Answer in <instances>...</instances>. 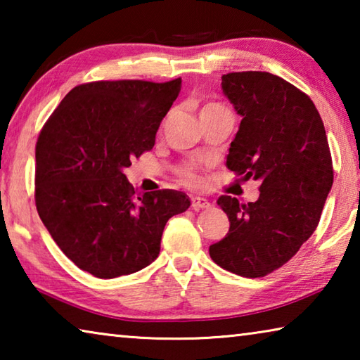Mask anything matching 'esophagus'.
<instances>
[{
	"mask_svg": "<svg viewBox=\"0 0 360 360\" xmlns=\"http://www.w3.org/2000/svg\"><path fill=\"white\" fill-rule=\"evenodd\" d=\"M211 203L208 202L206 198H202V197H192V208L195 211H200V210H206L210 208Z\"/></svg>",
	"mask_w": 360,
	"mask_h": 360,
	"instance_id": "obj_1",
	"label": "esophagus"
}]
</instances>
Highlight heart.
I'll list each match as a JSON object with an SVG mask.
<instances>
[{"label":"heart","instance_id":"1","mask_svg":"<svg viewBox=\"0 0 360 360\" xmlns=\"http://www.w3.org/2000/svg\"><path fill=\"white\" fill-rule=\"evenodd\" d=\"M214 106H221V105H216V103H210V105H206L203 109H208V108H214ZM178 178L182 182V184H187V186H193L198 182L197 178V168L192 163H187V165L181 167L178 169Z\"/></svg>","mask_w":360,"mask_h":360}]
</instances>
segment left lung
Segmentation results:
<instances>
[{"mask_svg": "<svg viewBox=\"0 0 360 360\" xmlns=\"http://www.w3.org/2000/svg\"><path fill=\"white\" fill-rule=\"evenodd\" d=\"M222 90L243 117L227 168L260 181V195L248 205L219 197L230 229L210 255L235 275L262 278L294 257L318 227L333 184L330 149L314 103L283 77L229 72Z\"/></svg>", "mask_w": 360, "mask_h": 360, "instance_id": "1", "label": "left lung"}]
</instances>
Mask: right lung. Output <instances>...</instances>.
I'll list each match as a JSON object with an SVG mask.
<instances>
[{"mask_svg":"<svg viewBox=\"0 0 360 360\" xmlns=\"http://www.w3.org/2000/svg\"><path fill=\"white\" fill-rule=\"evenodd\" d=\"M179 90L181 77L81 84L42 127L36 210L66 257L90 275L111 279L152 264L168 219L191 206L169 188L138 195L124 174L154 148Z\"/></svg>","mask_w":360,"mask_h":360,"instance_id":"obj_1","label":"right lung"}]
</instances>
